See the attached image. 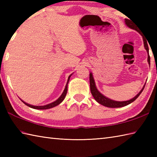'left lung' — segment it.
Returning a JSON list of instances; mask_svg holds the SVG:
<instances>
[{"label":"left lung","instance_id":"left-lung-1","mask_svg":"<svg viewBox=\"0 0 157 157\" xmlns=\"http://www.w3.org/2000/svg\"><path fill=\"white\" fill-rule=\"evenodd\" d=\"M124 21H125L126 25L128 26V27H129L131 29H135V30L137 31L140 34H141V36L143 38V36L141 34V32L140 31L139 29H138L137 28H136V25L132 22V21H130V20H129L128 19H125ZM143 40H144V48L146 49V51H147V53H148L147 61H148V63L150 65H151V58H150V56H149V49H148L147 40H146L144 38H143ZM145 85H146V84H144V86H143V88H142L141 90L139 92L138 94L136 96H134L133 98L129 100V101H113V100H111L107 97H106L105 96L101 94V93L98 91V90L97 89V88H96V86L95 81H94V77H93L92 73L91 72H90V91H91L93 97H94V98L99 103V104H101L105 106H106V107H109V108L123 107V106H127V105H129L130 103L133 102L136 98L138 97L140 95L142 92L143 91V90H144V88L145 87Z\"/></svg>","mask_w":157,"mask_h":157}]
</instances>
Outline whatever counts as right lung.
<instances>
[{"label": "right lung", "mask_w": 157, "mask_h": 157, "mask_svg": "<svg viewBox=\"0 0 157 157\" xmlns=\"http://www.w3.org/2000/svg\"><path fill=\"white\" fill-rule=\"evenodd\" d=\"M73 75L72 74L70 75L69 76L68 78V79H67V84H66V86H65V88L64 89V91L63 92L62 94L60 96V97L57 99L55 101L52 102L51 103H50V104H48V105H44V106H34V105H29L28 104V103L24 102L23 101H22V100L20 98V100L24 103V104L25 105L28 106L30 108H32V109H40V110H44V109H51V108H52V107H55V106L59 105V104H61V103L63 101V100L65 99V96H66V94H67V85H68V83H69V79L70 78H71V76Z\"/></svg>", "instance_id": "right-lung-1"}]
</instances>
